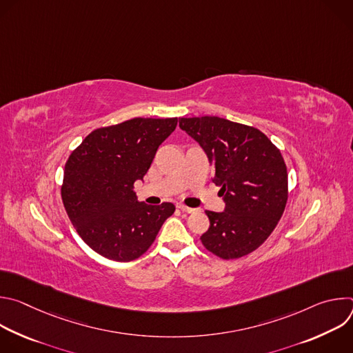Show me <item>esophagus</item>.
<instances>
[{
  "mask_svg": "<svg viewBox=\"0 0 353 353\" xmlns=\"http://www.w3.org/2000/svg\"><path fill=\"white\" fill-rule=\"evenodd\" d=\"M181 212H185V214H192L195 210L194 208H190V207H185V205H183V204H180L179 207H177Z\"/></svg>",
  "mask_w": 353,
  "mask_h": 353,
  "instance_id": "obj_1",
  "label": "esophagus"
}]
</instances>
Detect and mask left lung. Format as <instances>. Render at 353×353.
Segmentation results:
<instances>
[{
	"label": "left lung",
	"mask_w": 353,
	"mask_h": 353,
	"mask_svg": "<svg viewBox=\"0 0 353 353\" xmlns=\"http://www.w3.org/2000/svg\"><path fill=\"white\" fill-rule=\"evenodd\" d=\"M214 168L225 212L205 211L204 247L223 260L257 250L276 228L288 201V170L281 150L260 130L216 116L179 120Z\"/></svg>",
	"instance_id": "obj_1"
}]
</instances>
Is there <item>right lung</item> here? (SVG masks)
I'll use <instances>...</instances> for the list:
<instances>
[{
    "label": "right lung",
    "instance_id": "1",
    "mask_svg": "<svg viewBox=\"0 0 353 353\" xmlns=\"http://www.w3.org/2000/svg\"><path fill=\"white\" fill-rule=\"evenodd\" d=\"M177 119H131L93 130L70 155L61 198L71 223L97 254L113 261L139 259L155 241L174 205L139 203L142 180Z\"/></svg>",
    "mask_w": 353,
    "mask_h": 353
}]
</instances>
